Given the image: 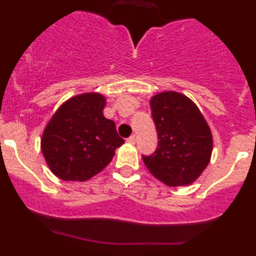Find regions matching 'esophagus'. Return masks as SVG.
Masks as SVG:
<instances>
[{
  "mask_svg": "<svg viewBox=\"0 0 256 256\" xmlns=\"http://www.w3.org/2000/svg\"><path fill=\"white\" fill-rule=\"evenodd\" d=\"M128 142H130V144H136V136H135V135H131L130 138H128Z\"/></svg>",
  "mask_w": 256,
  "mask_h": 256,
  "instance_id": "1",
  "label": "esophagus"
}]
</instances>
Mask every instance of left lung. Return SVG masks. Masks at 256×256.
I'll list each match as a JSON object with an SVG mask.
<instances>
[{
  "mask_svg": "<svg viewBox=\"0 0 256 256\" xmlns=\"http://www.w3.org/2000/svg\"><path fill=\"white\" fill-rule=\"evenodd\" d=\"M158 144L142 156L148 171L164 184H190L209 164L213 138L194 102L183 94L164 92L150 102Z\"/></svg>",
  "mask_w": 256,
  "mask_h": 256,
  "instance_id": "8db88e82",
  "label": "left lung"
}]
</instances>
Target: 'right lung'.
Wrapping results in <instances>:
<instances>
[{"instance_id": "obj_1", "label": "right lung", "mask_w": 256, "mask_h": 256, "mask_svg": "<svg viewBox=\"0 0 256 256\" xmlns=\"http://www.w3.org/2000/svg\"><path fill=\"white\" fill-rule=\"evenodd\" d=\"M105 98L88 92L64 102L43 132V156L64 180H86L105 168L125 141L104 116Z\"/></svg>"}]
</instances>
